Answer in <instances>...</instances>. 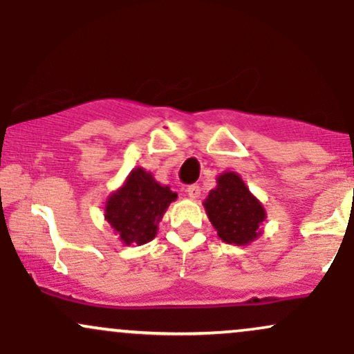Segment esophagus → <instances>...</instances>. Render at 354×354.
Returning a JSON list of instances; mask_svg holds the SVG:
<instances>
[{"mask_svg": "<svg viewBox=\"0 0 354 354\" xmlns=\"http://www.w3.org/2000/svg\"><path fill=\"white\" fill-rule=\"evenodd\" d=\"M186 194H188V198H191V200H198L201 196V188L198 185H191L186 188Z\"/></svg>", "mask_w": 354, "mask_h": 354, "instance_id": "obj_1", "label": "esophagus"}]
</instances>
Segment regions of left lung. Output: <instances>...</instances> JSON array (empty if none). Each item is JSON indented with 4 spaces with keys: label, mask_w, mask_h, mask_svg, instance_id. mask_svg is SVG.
I'll return each instance as SVG.
<instances>
[{
    "label": "left lung",
    "mask_w": 354,
    "mask_h": 354,
    "mask_svg": "<svg viewBox=\"0 0 354 354\" xmlns=\"http://www.w3.org/2000/svg\"><path fill=\"white\" fill-rule=\"evenodd\" d=\"M203 206L218 236L225 243L245 246L261 234L266 211L238 173L219 174L218 186L209 191Z\"/></svg>",
    "instance_id": "left-lung-1"
}]
</instances>
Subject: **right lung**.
<instances>
[{"instance_id":"obj_1","label":"right lung","mask_w":354,"mask_h":354,"mask_svg":"<svg viewBox=\"0 0 354 354\" xmlns=\"http://www.w3.org/2000/svg\"><path fill=\"white\" fill-rule=\"evenodd\" d=\"M176 198L178 194L169 186H161L151 173L135 168L124 185L109 194L104 205V219L126 246H141L156 236L158 223Z\"/></svg>"}]
</instances>
